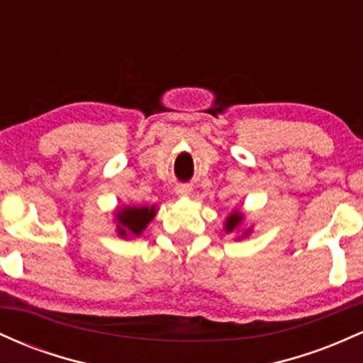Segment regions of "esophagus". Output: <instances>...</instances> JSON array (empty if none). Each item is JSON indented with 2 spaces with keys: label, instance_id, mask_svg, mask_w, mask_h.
<instances>
[{
  "label": "esophagus",
  "instance_id": "1",
  "mask_svg": "<svg viewBox=\"0 0 363 363\" xmlns=\"http://www.w3.org/2000/svg\"><path fill=\"white\" fill-rule=\"evenodd\" d=\"M176 193L179 196H189L191 193H193V187H191L189 184H179L176 187Z\"/></svg>",
  "mask_w": 363,
  "mask_h": 363
}]
</instances>
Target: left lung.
Returning <instances> with one entry per match:
<instances>
[{"instance_id": "1", "label": "left lung", "mask_w": 363, "mask_h": 363, "mask_svg": "<svg viewBox=\"0 0 363 363\" xmlns=\"http://www.w3.org/2000/svg\"><path fill=\"white\" fill-rule=\"evenodd\" d=\"M244 220V215L240 213V211H232L230 215L227 216V222H225V232H235L237 228L240 227V223H242ZM251 230H245L244 235H247Z\"/></svg>"}]
</instances>
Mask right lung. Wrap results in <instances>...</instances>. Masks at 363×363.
<instances>
[{
    "mask_svg": "<svg viewBox=\"0 0 363 363\" xmlns=\"http://www.w3.org/2000/svg\"><path fill=\"white\" fill-rule=\"evenodd\" d=\"M157 215L155 206H126L116 211V222H118V235H141V232L147 228V225L152 222L153 216Z\"/></svg>",
    "mask_w": 363,
    "mask_h": 363,
    "instance_id": "1",
    "label": "right lung"
}]
</instances>
